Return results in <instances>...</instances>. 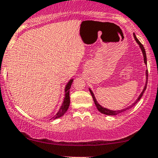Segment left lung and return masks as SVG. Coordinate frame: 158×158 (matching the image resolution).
<instances>
[{
  "label": "left lung",
  "instance_id": "left-lung-1",
  "mask_svg": "<svg viewBox=\"0 0 158 158\" xmlns=\"http://www.w3.org/2000/svg\"><path fill=\"white\" fill-rule=\"evenodd\" d=\"M133 35H134L135 40H136L137 44H138L139 46H140V49H141L142 53H143V55L144 63H145L146 64H147V60H146V51H145V49H144L143 46L142 45L141 43H140V41H139L138 39L137 38L136 35H135V33H134V34H133ZM146 84H145V86H144V87H143V89L142 92H141V93L140 94V95L138 96V99H137L136 101H135L134 102V103H132V104H131V106H128L127 108H126V109H121V110H115V111H113V110H110V109H106V108H104V107H103V106H101V105L99 104V103H98V102L97 101V100H96L95 97H94L93 92H92V91L90 89H89L90 93H91V94H92V98H93V100H94V104H95L96 107H97V109H98V110L100 112L102 113V114H106V115H117V114H120V113H121V112H125V111H126V110H127V109H129L130 108H131V107H133V106H135V104H136L137 103H138V102L139 101H140V98H142L143 94L144 93V92H145V90L146 89V86H147V80H148V70H146Z\"/></svg>",
  "mask_w": 158,
  "mask_h": 158
}]
</instances>
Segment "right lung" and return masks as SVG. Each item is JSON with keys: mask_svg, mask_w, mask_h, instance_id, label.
Returning a JSON list of instances; mask_svg holds the SVG:
<instances>
[{"mask_svg": "<svg viewBox=\"0 0 158 158\" xmlns=\"http://www.w3.org/2000/svg\"><path fill=\"white\" fill-rule=\"evenodd\" d=\"M72 82H73V79H71L67 83H66V86H65V97H64V101H63L62 105H61L60 108L59 109L58 112H57V114L54 117H52L51 119L55 120L57 119V118H60V117L64 115L65 113L66 112V111L68 110L69 106V104H70L69 89L70 88H71V85Z\"/></svg>", "mask_w": 158, "mask_h": 158, "instance_id": "1", "label": "right lung"}]
</instances>
